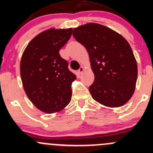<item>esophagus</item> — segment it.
<instances>
[{"mask_svg":"<svg viewBox=\"0 0 153 153\" xmlns=\"http://www.w3.org/2000/svg\"><path fill=\"white\" fill-rule=\"evenodd\" d=\"M84 67H80V69L78 70V75H81V74L82 73V72H84Z\"/></svg>","mask_w":153,"mask_h":153,"instance_id":"34e87169","label":"esophagus"}]
</instances>
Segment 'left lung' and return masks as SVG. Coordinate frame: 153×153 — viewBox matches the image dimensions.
Listing matches in <instances>:
<instances>
[{
  "label": "left lung",
  "mask_w": 153,
  "mask_h": 153,
  "mask_svg": "<svg viewBox=\"0 0 153 153\" xmlns=\"http://www.w3.org/2000/svg\"><path fill=\"white\" fill-rule=\"evenodd\" d=\"M73 37L89 54L95 80L89 87L92 98L109 107H119L135 89L138 67L130 45L112 29L89 23L73 29Z\"/></svg>",
  "instance_id": "left-lung-1"
}]
</instances>
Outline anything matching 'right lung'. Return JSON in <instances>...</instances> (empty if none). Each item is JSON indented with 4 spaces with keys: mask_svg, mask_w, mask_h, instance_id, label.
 I'll list each match as a JSON object with an SVG mask.
<instances>
[{
    "mask_svg": "<svg viewBox=\"0 0 153 153\" xmlns=\"http://www.w3.org/2000/svg\"><path fill=\"white\" fill-rule=\"evenodd\" d=\"M72 29H49L35 36L24 50L20 65L21 81L29 99L38 109L53 113L70 102L71 84L76 75L69 70L60 49Z\"/></svg>",
    "mask_w": 153,
    "mask_h": 153,
    "instance_id": "add662e5",
    "label": "right lung"
}]
</instances>
